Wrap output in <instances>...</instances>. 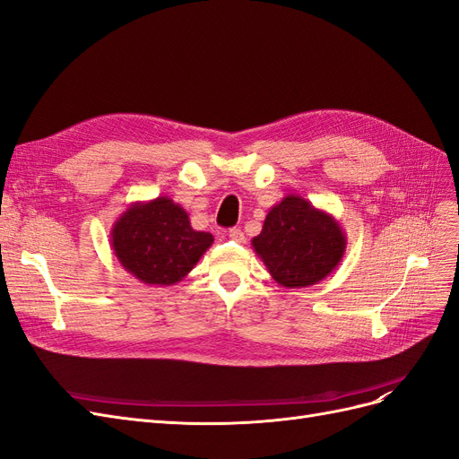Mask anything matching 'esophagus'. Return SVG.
I'll list each match as a JSON object with an SVG mask.
<instances>
[{
  "instance_id": "esophagus-1",
  "label": "esophagus",
  "mask_w": 459,
  "mask_h": 459,
  "mask_svg": "<svg viewBox=\"0 0 459 459\" xmlns=\"http://www.w3.org/2000/svg\"><path fill=\"white\" fill-rule=\"evenodd\" d=\"M228 238L231 239V241H238V243H243L245 241V233L239 230V228H231L230 231H228Z\"/></svg>"
}]
</instances>
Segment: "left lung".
<instances>
[{"label": "left lung", "mask_w": 459, "mask_h": 459, "mask_svg": "<svg viewBox=\"0 0 459 459\" xmlns=\"http://www.w3.org/2000/svg\"><path fill=\"white\" fill-rule=\"evenodd\" d=\"M253 248L277 283L299 289L325 280L339 266L346 235L325 211L300 195H285L270 208Z\"/></svg>", "instance_id": "1"}]
</instances>
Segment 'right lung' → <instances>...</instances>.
Instances as JSON below:
<instances>
[{"label":"right lung","mask_w":459,"mask_h":459,"mask_svg":"<svg viewBox=\"0 0 459 459\" xmlns=\"http://www.w3.org/2000/svg\"><path fill=\"white\" fill-rule=\"evenodd\" d=\"M212 243V233L193 230L189 214L170 197L132 203L110 230L122 268L159 287L182 281Z\"/></svg>","instance_id":"1"}]
</instances>
